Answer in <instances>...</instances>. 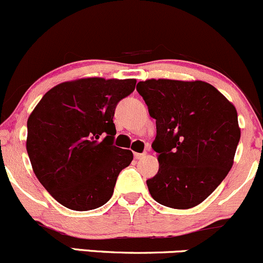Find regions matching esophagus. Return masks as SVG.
<instances>
[{
    "mask_svg": "<svg viewBox=\"0 0 263 263\" xmlns=\"http://www.w3.org/2000/svg\"><path fill=\"white\" fill-rule=\"evenodd\" d=\"M135 159H143L146 156V153H134Z\"/></svg>",
    "mask_w": 263,
    "mask_h": 263,
    "instance_id": "obj_1",
    "label": "esophagus"
}]
</instances>
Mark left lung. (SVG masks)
Returning <instances> with one entry per match:
<instances>
[{"mask_svg": "<svg viewBox=\"0 0 263 263\" xmlns=\"http://www.w3.org/2000/svg\"><path fill=\"white\" fill-rule=\"evenodd\" d=\"M138 85L156 123L152 147L159 171L146 180L150 195L167 208H194L234 164L241 137L236 108L206 82L149 79Z\"/></svg>", "mask_w": 263, "mask_h": 263, "instance_id": "8db88e82", "label": "left lung"}]
</instances>
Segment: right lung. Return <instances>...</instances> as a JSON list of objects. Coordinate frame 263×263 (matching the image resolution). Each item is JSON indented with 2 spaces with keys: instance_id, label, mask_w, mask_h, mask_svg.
I'll use <instances>...</instances> for the list:
<instances>
[{
  "instance_id": "1",
  "label": "right lung",
  "mask_w": 263,
  "mask_h": 263,
  "mask_svg": "<svg viewBox=\"0 0 263 263\" xmlns=\"http://www.w3.org/2000/svg\"><path fill=\"white\" fill-rule=\"evenodd\" d=\"M135 79L85 78L43 96L27 122V153L37 179L70 210L100 208L118 175L133 160L114 145L117 104L134 92Z\"/></svg>"
}]
</instances>
